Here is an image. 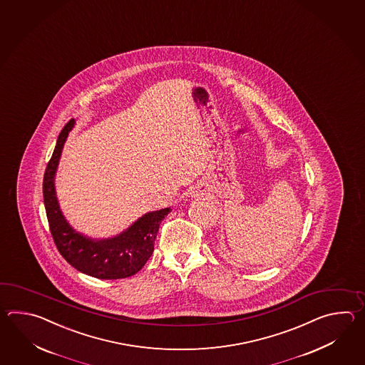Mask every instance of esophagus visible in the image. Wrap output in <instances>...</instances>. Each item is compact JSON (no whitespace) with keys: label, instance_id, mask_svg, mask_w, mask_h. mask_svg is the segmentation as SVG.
<instances>
[{"label":"esophagus","instance_id":"1","mask_svg":"<svg viewBox=\"0 0 365 365\" xmlns=\"http://www.w3.org/2000/svg\"><path fill=\"white\" fill-rule=\"evenodd\" d=\"M193 197H200V192L198 190H193Z\"/></svg>","mask_w":365,"mask_h":365}]
</instances>
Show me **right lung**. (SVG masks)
Returning <instances> with one entry per match:
<instances>
[{"label": "right lung", "instance_id": "1", "mask_svg": "<svg viewBox=\"0 0 365 365\" xmlns=\"http://www.w3.org/2000/svg\"><path fill=\"white\" fill-rule=\"evenodd\" d=\"M74 126L76 120H71L60 133L43 180L44 206L56 247L74 269L86 275L98 279L132 277L153 255L159 225L171 212V207L148 211L124 231L110 237H90L73 228L60 207L55 179L62 148Z\"/></svg>", "mask_w": 365, "mask_h": 365}]
</instances>
